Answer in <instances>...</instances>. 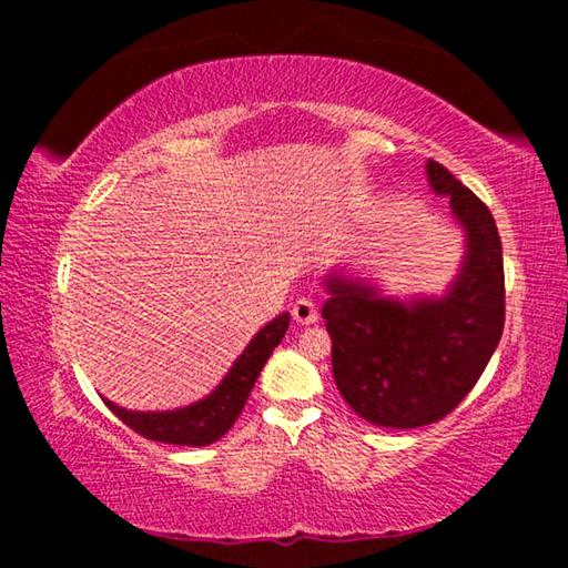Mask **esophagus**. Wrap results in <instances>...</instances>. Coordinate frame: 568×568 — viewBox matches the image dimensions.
I'll return each mask as SVG.
<instances>
[{
	"instance_id": "obj_1",
	"label": "esophagus",
	"mask_w": 568,
	"mask_h": 568,
	"mask_svg": "<svg viewBox=\"0 0 568 568\" xmlns=\"http://www.w3.org/2000/svg\"><path fill=\"white\" fill-rule=\"evenodd\" d=\"M293 321L297 325H313L318 321V307L311 301V297H301V301L293 303Z\"/></svg>"
}]
</instances>
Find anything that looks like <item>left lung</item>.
<instances>
[{"label":"left lung","mask_w":568,"mask_h":568,"mask_svg":"<svg viewBox=\"0 0 568 568\" xmlns=\"http://www.w3.org/2000/svg\"><path fill=\"white\" fill-rule=\"evenodd\" d=\"M428 185L450 200L466 253L446 295L390 297L378 285L333 271L323 321L333 378L345 403L373 426L418 428L448 416L491 361L504 333V250L488 210L428 160Z\"/></svg>","instance_id":"left-lung-1"}]
</instances>
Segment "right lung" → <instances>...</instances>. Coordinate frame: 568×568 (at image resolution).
Listing matches in <instances>:
<instances>
[{
  "mask_svg": "<svg viewBox=\"0 0 568 568\" xmlns=\"http://www.w3.org/2000/svg\"><path fill=\"white\" fill-rule=\"evenodd\" d=\"M287 325H291V313H283L257 331L255 338L237 355L233 368L225 373V378L217 383L215 390H210L205 398L190 403V406L175 410H128L108 398H104V403L124 426H130L134 434L150 440L175 446L215 444L237 420L263 365L271 358L273 348H277V343L285 338Z\"/></svg>",
  "mask_w": 568,
  "mask_h": 568,
  "instance_id": "obj_1",
  "label": "right lung"
}]
</instances>
